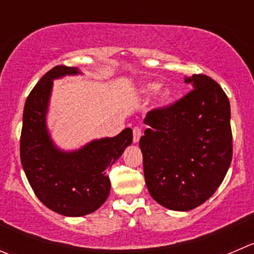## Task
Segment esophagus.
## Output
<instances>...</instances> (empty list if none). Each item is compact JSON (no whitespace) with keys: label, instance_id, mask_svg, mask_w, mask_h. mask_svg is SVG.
<instances>
[{"label":"esophagus","instance_id":"esophagus-1","mask_svg":"<svg viewBox=\"0 0 254 254\" xmlns=\"http://www.w3.org/2000/svg\"><path fill=\"white\" fill-rule=\"evenodd\" d=\"M140 137H141V129L139 127H135L132 129V141L136 144V142H139Z\"/></svg>","mask_w":254,"mask_h":254}]
</instances>
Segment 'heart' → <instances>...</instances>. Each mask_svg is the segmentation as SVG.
Here are the masks:
<instances>
[{
	"instance_id": "heart-1",
	"label": "heart",
	"mask_w": 254,
	"mask_h": 254,
	"mask_svg": "<svg viewBox=\"0 0 254 254\" xmlns=\"http://www.w3.org/2000/svg\"><path fill=\"white\" fill-rule=\"evenodd\" d=\"M160 84L159 83H147V84L142 85L141 93L146 97L155 94L156 91V97H155V102H156V107L160 109H165V108L170 107L174 100V92L170 88H161L159 89Z\"/></svg>"
}]
</instances>
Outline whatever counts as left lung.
Here are the masks:
<instances>
[{
    "instance_id": "1",
    "label": "left lung",
    "mask_w": 254,
    "mask_h": 254,
    "mask_svg": "<svg viewBox=\"0 0 254 254\" xmlns=\"http://www.w3.org/2000/svg\"><path fill=\"white\" fill-rule=\"evenodd\" d=\"M193 89L165 109L147 113L140 139L151 197L172 211H190L215 193L232 161L231 107L210 77H185Z\"/></svg>"
}]
</instances>
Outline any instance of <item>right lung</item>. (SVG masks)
Returning a JSON list of instances; mask_svg holds the SVG:
<instances>
[{
    "label": "right lung",
    "mask_w": 254,
    "mask_h": 254,
    "mask_svg": "<svg viewBox=\"0 0 254 254\" xmlns=\"http://www.w3.org/2000/svg\"><path fill=\"white\" fill-rule=\"evenodd\" d=\"M77 74H82L78 68L57 65L37 83L24 104L19 149L22 167L37 197L49 210L68 217L89 215L107 201V169L132 142V130L127 127L117 136L92 140L73 151L54 144L47 127L53 80Z\"/></svg>",
    "instance_id": "obj_1"
}]
</instances>
